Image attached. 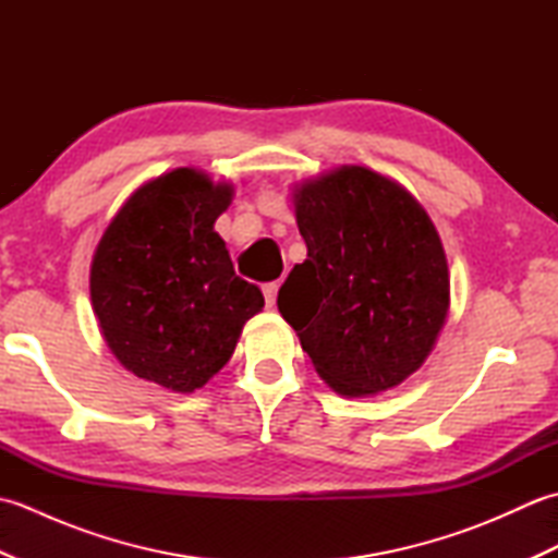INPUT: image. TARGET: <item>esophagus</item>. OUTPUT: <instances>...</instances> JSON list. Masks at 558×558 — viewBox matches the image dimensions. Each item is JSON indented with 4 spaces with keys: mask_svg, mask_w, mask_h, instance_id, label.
<instances>
[{
    "mask_svg": "<svg viewBox=\"0 0 558 558\" xmlns=\"http://www.w3.org/2000/svg\"><path fill=\"white\" fill-rule=\"evenodd\" d=\"M278 282H268V286H264V298H266V306L268 310H272L276 306V300H278Z\"/></svg>",
    "mask_w": 558,
    "mask_h": 558,
    "instance_id": "obj_1",
    "label": "esophagus"
}]
</instances>
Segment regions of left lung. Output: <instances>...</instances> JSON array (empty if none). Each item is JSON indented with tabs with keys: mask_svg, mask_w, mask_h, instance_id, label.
<instances>
[{
	"mask_svg": "<svg viewBox=\"0 0 558 558\" xmlns=\"http://www.w3.org/2000/svg\"><path fill=\"white\" fill-rule=\"evenodd\" d=\"M306 242L278 310L316 374L345 398L378 396L429 357L450 310L448 260L405 186L364 165L294 184Z\"/></svg>",
	"mask_w": 558,
	"mask_h": 558,
	"instance_id": "8db88e82",
	"label": "left lung"
}]
</instances>
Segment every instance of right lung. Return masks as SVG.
Instances as JSON below:
<instances>
[{
  "instance_id": "obj_1",
  "label": "right lung",
  "mask_w": 558,
  "mask_h": 558,
  "mask_svg": "<svg viewBox=\"0 0 558 558\" xmlns=\"http://www.w3.org/2000/svg\"><path fill=\"white\" fill-rule=\"evenodd\" d=\"M232 196L234 184L196 168L153 177L117 210L90 260V304L110 352L174 393L204 388L264 310L216 232Z\"/></svg>"
}]
</instances>
